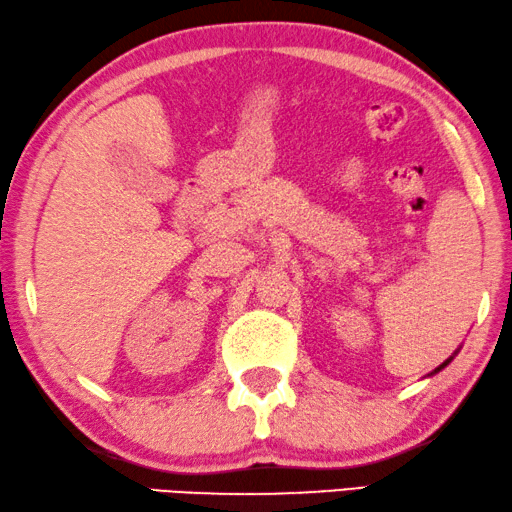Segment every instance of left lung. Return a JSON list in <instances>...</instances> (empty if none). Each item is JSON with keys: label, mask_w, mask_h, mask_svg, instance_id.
I'll use <instances>...</instances> for the list:
<instances>
[{"label": "left lung", "mask_w": 512, "mask_h": 512, "mask_svg": "<svg viewBox=\"0 0 512 512\" xmlns=\"http://www.w3.org/2000/svg\"><path fill=\"white\" fill-rule=\"evenodd\" d=\"M448 362H450V359H448ZM448 362H443L441 366H438V369H436V371H441V369H443V366H448Z\"/></svg>", "instance_id": "left-lung-1"}]
</instances>
